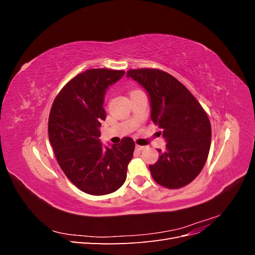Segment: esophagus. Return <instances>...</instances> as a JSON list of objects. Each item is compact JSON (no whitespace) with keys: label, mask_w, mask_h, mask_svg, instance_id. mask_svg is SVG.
<instances>
[{"label":"esophagus","mask_w":255,"mask_h":255,"mask_svg":"<svg viewBox=\"0 0 255 255\" xmlns=\"http://www.w3.org/2000/svg\"><path fill=\"white\" fill-rule=\"evenodd\" d=\"M135 148H136V150H137V151H142V150L144 149V146H142V145H138V144H136V146H135Z\"/></svg>","instance_id":"obj_1"}]
</instances>
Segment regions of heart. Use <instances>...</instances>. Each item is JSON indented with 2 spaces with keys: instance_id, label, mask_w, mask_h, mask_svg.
Wrapping results in <instances>:
<instances>
[{
  "instance_id": "heart-1",
  "label": "heart",
  "mask_w": 255,
  "mask_h": 255,
  "mask_svg": "<svg viewBox=\"0 0 255 255\" xmlns=\"http://www.w3.org/2000/svg\"><path fill=\"white\" fill-rule=\"evenodd\" d=\"M134 91H136V90H134ZM132 92H133V91H132Z\"/></svg>"
}]
</instances>
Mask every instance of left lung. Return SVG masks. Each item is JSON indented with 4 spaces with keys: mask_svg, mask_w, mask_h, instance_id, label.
I'll return each instance as SVG.
<instances>
[{
    "mask_svg": "<svg viewBox=\"0 0 255 255\" xmlns=\"http://www.w3.org/2000/svg\"><path fill=\"white\" fill-rule=\"evenodd\" d=\"M128 78L150 97L151 119L166 139V150L149 169L157 184L177 189L194 181L205 165L212 128L203 107L174 76L158 69H130Z\"/></svg>",
    "mask_w": 255,
    "mask_h": 255,
    "instance_id": "left-lung-1",
    "label": "left lung"
}]
</instances>
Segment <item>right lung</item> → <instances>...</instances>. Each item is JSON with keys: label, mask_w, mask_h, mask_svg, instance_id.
Segmentation results:
<instances>
[{"label": "right lung", "mask_w": 255, "mask_h": 255, "mask_svg": "<svg viewBox=\"0 0 255 255\" xmlns=\"http://www.w3.org/2000/svg\"><path fill=\"white\" fill-rule=\"evenodd\" d=\"M123 74L103 68L78 74L59 91L50 112L49 139L61 170L89 195H109L119 189L133 157L135 142L130 137L112 146H103L99 139L106 118V89Z\"/></svg>", "instance_id": "add662e5"}]
</instances>
